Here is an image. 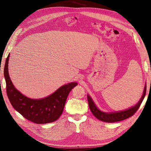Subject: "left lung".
Wrapping results in <instances>:
<instances>
[{"instance_id": "8db88e82", "label": "left lung", "mask_w": 151, "mask_h": 151, "mask_svg": "<svg viewBox=\"0 0 151 151\" xmlns=\"http://www.w3.org/2000/svg\"><path fill=\"white\" fill-rule=\"evenodd\" d=\"M146 84L145 86V89L143 91V93H142V96L140 100L136 105H134V106L130 108L121 111L114 112V113H104L101 111H100L96 106V105L94 104L93 101L92 100V99L89 95L88 96V104H89L90 109L92 113L93 114L95 117L101 121L112 123V122H116L126 119L132 116L134 113H135L137 112V111L139 108L142 100H143L146 96Z\"/></svg>"}]
</instances>
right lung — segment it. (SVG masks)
<instances>
[{
    "label": "right lung",
    "instance_id": "obj_1",
    "mask_svg": "<svg viewBox=\"0 0 151 151\" xmlns=\"http://www.w3.org/2000/svg\"><path fill=\"white\" fill-rule=\"evenodd\" d=\"M10 54L5 61L4 76L7 96L12 106L26 119L36 124H47L58 120L61 116L71 90L78 84L70 83L63 86L50 96L41 99H31L14 88L8 70Z\"/></svg>",
    "mask_w": 151,
    "mask_h": 151
}]
</instances>
